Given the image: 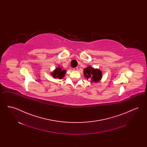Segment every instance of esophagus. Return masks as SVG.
Masks as SVG:
<instances>
[{
  "label": "esophagus",
  "instance_id": "1",
  "mask_svg": "<svg viewBox=\"0 0 147 147\" xmlns=\"http://www.w3.org/2000/svg\"><path fill=\"white\" fill-rule=\"evenodd\" d=\"M73 70H75V71H77V70H78V68H77V67H76V68H74L73 69Z\"/></svg>",
  "mask_w": 147,
  "mask_h": 147
}]
</instances>
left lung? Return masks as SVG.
<instances>
[{"instance_id":"left-lung-1","label":"left lung","mask_w":147,"mask_h":147,"mask_svg":"<svg viewBox=\"0 0 147 147\" xmlns=\"http://www.w3.org/2000/svg\"><path fill=\"white\" fill-rule=\"evenodd\" d=\"M83 73L85 79L90 80L91 83H98L102 78L101 70L98 68H92L90 65L84 68Z\"/></svg>"}]
</instances>
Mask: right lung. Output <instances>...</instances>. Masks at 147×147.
Wrapping results in <instances>:
<instances>
[{"label":"right lung","instance_id":"1","mask_svg":"<svg viewBox=\"0 0 147 147\" xmlns=\"http://www.w3.org/2000/svg\"><path fill=\"white\" fill-rule=\"evenodd\" d=\"M62 67H61L59 65H58V67H57L55 70H53V71L51 73V76H52L55 79L57 78L61 79L63 78L66 74L67 70L62 69Z\"/></svg>","mask_w":147,"mask_h":147}]
</instances>
